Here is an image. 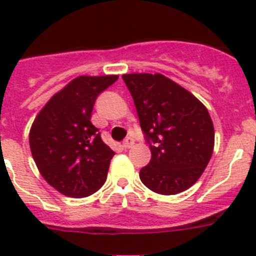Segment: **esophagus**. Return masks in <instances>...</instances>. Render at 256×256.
I'll return each instance as SVG.
<instances>
[{
	"mask_svg": "<svg viewBox=\"0 0 256 256\" xmlns=\"http://www.w3.org/2000/svg\"><path fill=\"white\" fill-rule=\"evenodd\" d=\"M122 146H124V148H126V150H128V148H132V146H134V139L128 136V138L124 139V143H122Z\"/></svg>",
	"mask_w": 256,
	"mask_h": 256,
	"instance_id": "esophagus-1",
	"label": "esophagus"
}]
</instances>
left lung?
<instances>
[{"instance_id":"obj_1","label":"left lung","mask_w":256,"mask_h":256,"mask_svg":"<svg viewBox=\"0 0 256 256\" xmlns=\"http://www.w3.org/2000/svg\"><path fill=\"white\" fill-rule=\"evenodd\" d=\"M134 98L151 161L140 181L161 195L188 190L211 160L214 130L207 108L192 94L162 74H124Z\"/></svg>"}]
</instances>
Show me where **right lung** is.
Listing matches in <instances>:
<instances>
[{"label": "right lung", "instance_id": "right-lung-1", "mask_svg": "<svg viewBox=\"0 0 256 256\" xmlns=\"http://www.w3.org/2000/svg\"><path fill=\"white\" fill-rule=\"evenodd\" d=\"M118 75H82L50 98L30 130V148L40 174L72 198L94 194L104 184L114 152L91 124L98 94Z\"/></svg>", "mask_w": 256, "mask_h": 256}]
</instances>
